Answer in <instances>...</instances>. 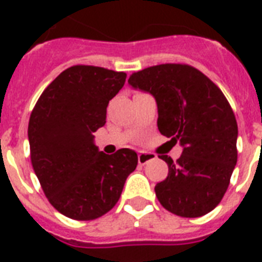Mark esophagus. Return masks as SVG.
<instances>
[{
	"label": "esophagus",
	"mask_w": 262,
	"mask_h": 262,
	"mask_svg": "<svg viewBox=\"0 0 262 262\" xmlns=\"http://www.w3.org/2000/svg\"><path fill=\"white\" fill-rule=\"evenodd\" d=\"M152 159H155L154 154H149V152H140L139 154V164H145Z\"/></svg>",
	"instance_id": "1"
}]
</instances>
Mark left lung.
Returning a JSON list of instances; mask_svg holds the SVG:
<instances>
[{
    "label": "left lung",
    "mask_w": 262,
    "mask_h": 262,
    "mask_svg": "<svg viewBox=\"0 0 262 262\" xmlns=\"http://www.w3.org/2000/svg\"><path fill=\"white\" fill-rule=\"evenodd\" d=\"M127 83L145 91L158 104V129L179 141L177 162L155 193L167 211L182 217L207 215L222 201L238 159V125L230 103L215 83L185 63H162L136 72Z\"/></svg>",
    "instance_id": "left-lung-1"
}]
</instances>
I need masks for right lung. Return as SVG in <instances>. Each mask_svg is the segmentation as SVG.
Masks as SVG:
<instances>
[{
	"label": "right lung",
	"mask_w": 262,
	"mask_h": 262,
	"mask_svg": "<svg viewBox=\"0 0 262 262\" xmlns=\"http://www.w3.org/2000/svg\"><path fill=\"white\" fill-rule=\"evenodd\" d=\"M125 80L123 72L75 65L49 84L31 113V163L47 200L67 217L94 220L107 213L137 167L135 151L107 155L94 143Z\"/></svg>",
	"instance_id": "add662e5"
}]
</instances>
